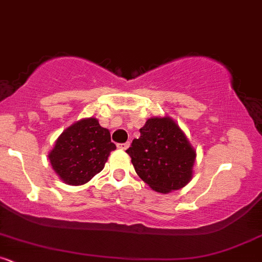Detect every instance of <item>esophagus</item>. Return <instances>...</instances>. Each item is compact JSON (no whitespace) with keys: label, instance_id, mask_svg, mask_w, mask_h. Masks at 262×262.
<instances>
[{"label":"esophagus","instance_id":"obj_1","mask_svg":"<svg viewBox=\"0 0 262 262\" xmlns=\"http://www.w3.org/2000/svg\"><path fill=\"white\" fill-rule=\"evenodd\" d=\"M128 146H130V142H125V143H119L117 145V147L121 148V150H126V148H128Z\"/></svg>","mask_w":262,"mask_h":262}]
</instances>
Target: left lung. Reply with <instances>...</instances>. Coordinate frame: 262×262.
Listing matches in <instances>:
<instances>
[{
  "mask_svg": "<svg viewBox=\"0 0 262 262\" xmlns=\"http://www.w3.org/2000/svg\"><path fill=\"white\" fill-rule=\"evenodd\" d=\"M126 152L140 179L157 192L180 190L192 177L196 151L171 117L148 119Z\"/></svg>",
  "mask_w": 262,
  "mask_h": 262,
  "instance_id": "1",
  "label": "left lung"
}]
</instances>
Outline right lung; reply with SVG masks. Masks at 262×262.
Here are the masks:
<instances>
[{
  "instance_id": "obj_1",
  "label": "right lung",
  "mask_w": 262,
  "mask_h": 262,
  "mask_svg": "<svg viewBox=\"0 0 262 262\" xmlns=\"http://www.w3.org/2000/svg\"><path fill=\"white\" fill-rule=\"evenodd\" d=\"M114 150L116 145L111 142L110 131L101 127L97 119L89 117L75 122L60 135L49 160L64 184L78 186L103 170Z\"/></svg>"
}]
</instances>
